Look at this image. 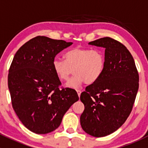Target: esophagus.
Instances as JSON below:
<instances>
[{
    "instance_id": "34e87169",
    "label": "esophagus",
    "mask_w": 148,
    "mask_h": 148,
    "mask_svg": "<svg viewBox=\"0 0 148 148\" xmlns=\"http://www.w3.org/2000/svg\"><path fill=\"white\" fill-rule=\"evenodd\" d=\"M77 95H78L79 97H80V95H81V90H77Z\"/></svg>"
}]
</instances>
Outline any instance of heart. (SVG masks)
<instances>
[{
	"mask_svg": "<svg viewBox=\"0 0 148 148\" xmlns=\"http://www.w3.org/2000/svg\"><path fill=\"white\" fill-rule=\"evenodd\" d=\"M64 61L56 58L52 69L60 81L66 82L72 74L74 77L66 84L69 88L76 89L83 83L92 84L102 76L105 65V56L101 49L75 47L64 55Z\"/></svg>",
	"mask_w": 148,
	"mask_h": 148,
	"instance_id": "b5f03b06",
	"label": "heart"
}]
</instances>
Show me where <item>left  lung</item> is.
Returning a JSON list of instances; mask_svg holds the SVG:
<instances>
[{
	"label": "left lung",
	"mask_w": 148,
	"mask_h": 148,
	"mask_svg": "<svg viewBox=\"0 0 148 148\" xmlns=\"http://www.w3.org/2000/svg\"><path fill=\"white\" fill-rule=\"evenodd\" d=\"M89 44L105 49V65L99 79L82 92L84 110L80 123L85 132L101 138L115 132L129 117L138 91L139 74L132 54L120 42L104 37Z\"/></svg>",
	"instance_id": "1"
}]
</instances>
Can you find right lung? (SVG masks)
I'll use <instances>...</instances> for the list:
<instances>
[{
    "instance_id": "1",
    "label": "right lung",
    "mask_w": 148,
    "mask_h": 148,
    "mask_svg": "<svg viewBox=\"0 0 148 148\" xmlns=\"http://www.w3.org/2000/svg\"><path fill=\"white\" fill-rule=\"evenodd\" d=\"M72 44L38 36L25 43L13 57L8 76L12 106L23 125L34 133L55 130L79 100L74 89H61L52 69L55 56Z\"/></svg>"
}]
</instances>
